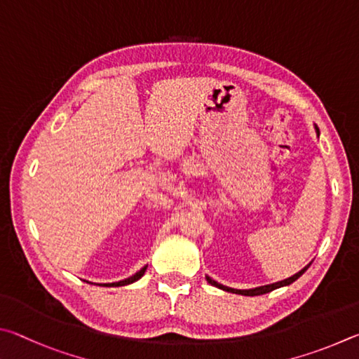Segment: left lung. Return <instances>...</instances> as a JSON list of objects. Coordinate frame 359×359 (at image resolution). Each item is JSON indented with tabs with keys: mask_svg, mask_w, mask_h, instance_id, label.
Listing matches in <instances>:
<instances>
[{
	"mask_svg": "<svg viewBox=\"0 0 359 359\" xmlns=\"http://www.w3.org/2000/svg\"><path fill=\"white\" fill-rule=\"evenodd\" d=\"M317 132H318V129H317ZM311 266V263L307 266H304L303 269H301L299 273H297V274H293L292 278H288V279H284V280H279V282H276V284H269V285H263V287H255V288H249V290H238V288H230V287H225V285H222V284H219V282H216L215 279H211L210 276H206V280H208V284H211V285H215V287H217V288H221V290H225V292H230V293H236V294H244V297H257V294H265V293H269V292H273V290H276V288H280V287H285V285H290V284H293L294 280H297L299 276H303L304 274V271L307 268Z\"/></svg>",
	"mask_w": 359,
	"mask_h": 359,
	"instance_id": "left-lung-1",
	"label": "left lung"
}]
</instances>
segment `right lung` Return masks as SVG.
I'll return each instance as SVG.
<instances>
[{
  "label": "right lung",
  "mask_w": 359,
  "mask_h": 359,
  "mask_svg": "<svg viewBox=\"0 0 359 359\" xmlns=\"http://www.w3.org/2000/svg\"><path fill=\"white\" fill-rule=\"evenodd\" d=\"M144 271H147V266H143L140 271L138 273H135L134 276H130V278H128V279H124V280H119V282H111V284H102L104 287H123V285H129V284H132V282H135V280H138L142 278V276L144 274Z\"/></svg>",
  "instance_id": "obj_1"
}]
</instances>
